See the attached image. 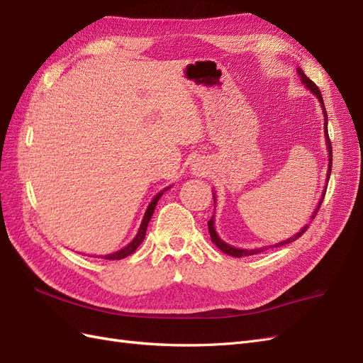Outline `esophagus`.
<instances>
[{"label": "esophagus", "mask_w": 363, "mask_h": 363, "mask_svg": "<svg viewBox=\"0 0 363 363\" xmlns=\"http://www.w3.org/2000/svg\"><path fill=\"white\" fill-rule=\"evenodd\" d=\"M193 172H194L196 174H198V173H203L202 165H201V164H198V162H196V164L193 165Z\"/></svg>", "instance_id": "34e87169"}]
</instances>
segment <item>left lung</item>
I'll list each match as a JSON object with an SVG mask.
<instances>
[{
  "label": "left lung",
  "instance_id": "left-lung-1",
  "mask_svg": "<svg viewBox=\"0 0 363 363\" xmlns=\"http://www.w3.org/2000/svg\"><path fill=\"white\" fill-rule=\"evenodd\" d=\"M296 71H298L299 77H301L303 84L318 97V100H319V103H320V108H323V112H324V132H325V141H327V149H328V170H327V182H328L330 173H331V162H333V153H331V141H330V138H328V129H327V121H328V120H327V111H325V106H324V100H323V96H320L319 88L313 84L312 80H310V79L304 74V71H303L301 68H298ZM324 196H325V190H324V193H323V198H320L318 206L315 208V213H313V216H312V219H315V216H316V213H318V210H319V206H320V203H323V201H324ZM213 198H214V203H216V196H213ZM307 228H308V225L303 226V230L299 231L298 234H295L294 237H291V239L283 240V242H279V243H275L274 246L278 247V246H284V245H289V243L295 242L296 239H299V237H301V235L307 231ZM208 231H210V235H211V242H213L217 247H219V250H220L222 252H225V254H228V255H233V257H246V255H254V254H258V252H262V251L267 250L266 246H264V247H258V250H240V247H234V246H231V245L225 243V242L220 239V237L217 235V233H216V228H214V216L208 220Z\"/></svg>",
  "mask_w": 363,
  "mask_h": 363
}]
</instances>
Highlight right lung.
<instances>
[{
    "label": "right lung",
    "instance_id": "obj_1",
    "mask_svg": "<svg viewBox=\"0 0 363 363\" xmlns=\"http://www.w3.org/2000/svg\"><path fill=\"white\" fill-rule=\"evenodd\" d=\"M169 189H170V187H169ZM169 189L162 190L161 193H158V194L155 196V198L152 199V202H150V203H149V206H147L146 213H144L143 222H141V225H140V230H138L137 235L133 237V240H132L128 246H124L123 250H120V251H117V252H113V254H109V255H105V257H101V258H106V260H121V258H124V257H128V255H130V254L135 252L137 247H138V246L141 245V242L144 240V237H146L147 225H149V222H150V219H152V214H153V211H155V206H157V203H158L160 198L162 196V193H164V191H167Z\"/></svg>",
    "mask_w": 363,
    "mask_h": 363
}]
</instances>
